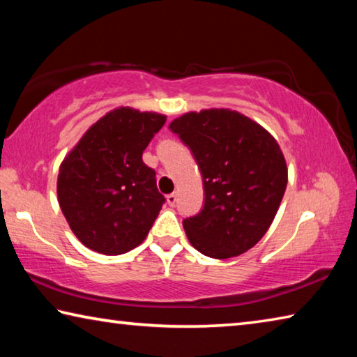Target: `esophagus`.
I'll return each instance as SVG.
<instances>
[{
    "label": "esophagus",
    "mask_w": 357,
    "mask_h": 357,
    "mask_svg": "<svg viewBox=\"0 0 357 357\" xmlns=\"http://www.w3.org/2000/svg\"><path fill=\"white\" fill-rule=\"evenodd\" d=\"M176 202H178L176 193H170V195H167V203L170 204V206H174V204H176Z\"/></svg>",
    "instance_id": "obj_1"
}]
</instances>
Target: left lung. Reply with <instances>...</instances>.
<instances>
[{
    "instance_id": "obj_1",
    "label": "left lung",
    "mask_w": 357,
    "mask_h": 357,
    "mask_svg": "<svg viewBox=\"0 0 357 357\" xmlns=\"http://www.w3.org/2000/svg\"><path fill=\"white\" fill-rule=\"evenodd\" d=\"M168 128L190 148L203 178L202 213L183 222L190 244L217 259L252 249L269 229L287 189L279 143L229 108L184 113Z\"/></svg>"
}]
</instances>
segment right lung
<instances>
[{
  "label": "right lung",
  "instance_id": "add662e5",
  "mask_svg": "<svg viewBox=\"0 0 357 357\" xmlns=\"http://www.w3.org/2000/svg\"><path fill=\"white\" fill-rule=\"evenodd\" d=\"M167 116L119 107L104 114L64 157L58 202L83 245L121 255L148 236L165 198L142 155Z\"/></svg>",
  "mask_w": 357,
  "mask_h": 357
}]
</instances>
